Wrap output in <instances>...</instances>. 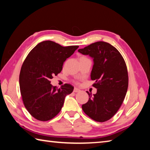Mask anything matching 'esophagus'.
Instances as JSON below:
<instances>
[{
    "label": "esophagus",
    "instance_id": "obj_1",
    "mask_svg": "<svg viewBox=\"0 0 150 150\" xmlns=\"http://www.w3.org/2000/svg\"><path fill=\"white\" fill-rule=\"evenodd\" d=\"M80 90H79V89H78V88H74V92L77 93V92H80Z\"/></svg>",
    "mask_w": 150,
    "mask_h": 150
}]
</instances>
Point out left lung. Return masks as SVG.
Segmentation results:
<instances>
[{"mask_svg":"<svg viewBox=\"0 0 150 150\" xmlns=\"http://www.w3.org/2000/svg\"><path fill=\"white\" fill-rule=\"evenodd\" d=\"M93 58L91 79L97 93L87 91L89 100L82 105L83 112L97 122H105L117 113L124 101L128 86L126 62L119 51L107 42L98 41L78 49Z\"/></svg>","mask_w":150,"mask_h":150,"instance_id":"obj_1","label":"left lung"}]
</instances>
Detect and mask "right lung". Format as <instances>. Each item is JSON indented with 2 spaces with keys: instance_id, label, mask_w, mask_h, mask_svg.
Returning <instances> with one entry per match:
<instances>
[{
  "instance_id": "right-lung-1",
  "label": "right lung",
  "mask_w": 150,
  "mask_h": 150,
  "mask_svg": "<svg viewBox=\"0 0 150 150\" xmlns=\"http://www.w3.org/2000/svg\"><path fill=\"white\" fill-rule=\"evenodd\" d=\"M79 46L62 47L52 41L37 45L23 61L20 73V88L23 103L35 119L47 121L57 116L65 97L73 91L68 83L57 89L51 79L62 69L63 63Z\"/></svg>"
}]
</instances>
